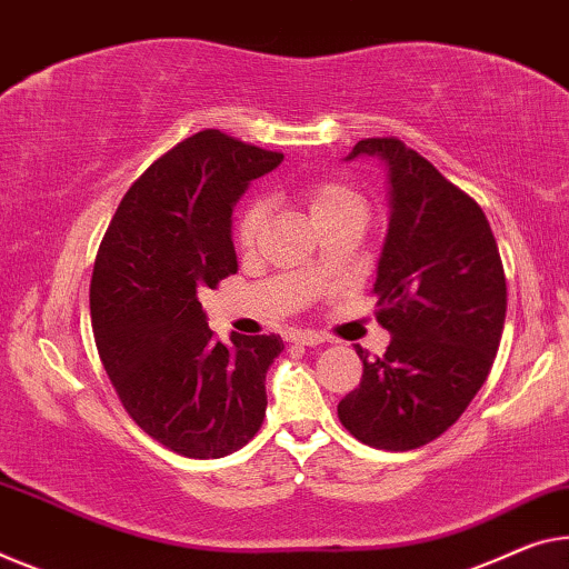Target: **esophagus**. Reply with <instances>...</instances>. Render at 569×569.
<instances>
[{
    "label": "esophagus",
    "instance_id": "34e87169",
    "mask_svg": "<svg viewBox=\"0 0 569 569\" xmlns=\"http://www.w3.org/2000/svg\"><path fill=\"white\" fill-rule=\"evenodd\" d=\"M292 340V343H300V346H320L326 343V338H322L320 333H315V330H292L290 336H287Z\"/></svg>",
    "mask_w": 569,
    "mask_h": 569
}]
</instances>
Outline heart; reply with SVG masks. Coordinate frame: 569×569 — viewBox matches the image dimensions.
Masks as SVG:
<instances>
[{"mask_svg": "<svg viewBox=\"0 0 569 569\" xmlns=\"http://www.w3.org/2000/svg\"><path fill=\"white\" fill-rule=\"evenodd\" d=\"M300 200L305 203V208H308L315 226L326 221V218H333L340 213H351V211L366 213L363 198L358 196L356 190L336 180L310 182V186L302 188ZM264 221H267V203L264 200H251V203L241 211L239 223H236V239H239L241 247H251V243H254Z\"/></svg>", "mask_w": 569, "mask_h": 569, "instance_id": "obj_1", "label": "heart"}]
</instances>
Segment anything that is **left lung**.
I'll list each match as a JSON object with an SVG mask.
<instances>
[{
  "label": "left lung",
  "mask_w": 569,
  "mask_h": 569,
  "mask_svg": "<svg viewBox=\"0 0 569 569\" xmlns=\"http://www.w3.org/2000/svg\"><path fill=\"white\" fill-rule=\"evenodd\" d=\"M376 157L387 172L389 226L376 267V320L391 343L363 361L340 399L348 432L405 452L440 437L483 387L501 343L506 277L486 213L395 137L361 139L346 160Z\"/></svg>",
  "instance_id": "obj_1"
}]
</instances>
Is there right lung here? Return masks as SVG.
Returning a JSON list of instances; mask_svg holds the SVG:
<instances>
[{"label": "right lung", "mask_w": 569, "mask_h": 569, "mask_svg": "<svg viewBox=\"0 0 569 569\" xmlns=\"http://www.w3.org/2000/svg\"><path fill=\"white\" fill-rule=\"evenodd\" d=\"M284 154L206 129L162 154L113 213L96 254L101 363L142 430L186 458H223L259 432L279 336L213 338L198 292L236 274L231 213Z\"/></svg>", "instance_id": "right-lung-1"}]
</instances>
